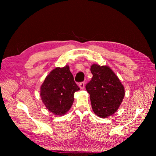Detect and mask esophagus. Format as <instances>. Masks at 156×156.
Returning <instances> with one entry per match:
<instances>
[{"label":"esophagus","mask_w":156,"mask_h":156,"mask_svg":"<svg viewBox=\"0 0 156 156\" xmlns=\"http://www.w3.org/2000/svg\"><path fill=\"white\" fill-rule=\"evenodd\" d=\"M84 86H85V84H84V82H83V83H80V84H79V87L80 88V89H84Z\"/></svg>","instance_id":"34e87169"}]
</instances>
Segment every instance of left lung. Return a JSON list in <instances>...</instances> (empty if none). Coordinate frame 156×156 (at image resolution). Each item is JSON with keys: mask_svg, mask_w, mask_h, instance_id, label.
I'll return each mask as SVG.
<instances>
[{"mask_svg": "<svg viewBox=\"0 0 156 156\" xmlns=\"http://www.w3.org/2000/svg\"><path fill=\"white\" fill-rule=\"evenodd\" d=\"M90 70L93 77L86 89L92 109L98 117L106 118L117 112L125 97V87L109 66L93 64Z\"/></svg>", "mask_w": 156, "mask_h": 156, "instance_id": "1", "label": "left lung"}]
</instances>
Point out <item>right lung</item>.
Masks as SVG:
<instances>
[{"label": "right lung", "instance_id": "obj_1", "mask_svg": "<svg viewBox=\"0 0 156 156\" xmlns=\"http://www.w3.org/2000/svg\"><path fill=\"white\" fill-rule=\"evenodd\" d=\"M79 90L69 67L65 65L55 68L46 76L40 95L47 110L60 116L69 112L74 100V93Z\"/></svg>", "mask_w": 156, "mask_h": 156}]
</instances>
